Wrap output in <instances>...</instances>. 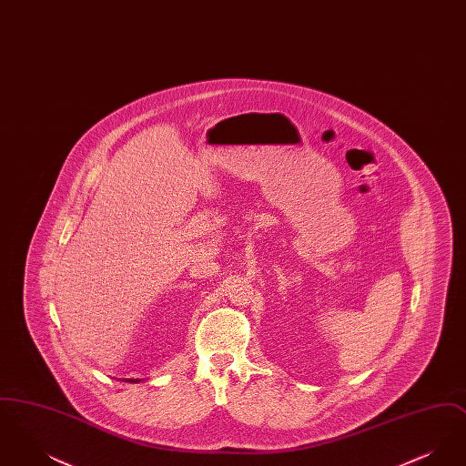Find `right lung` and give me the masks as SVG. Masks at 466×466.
<instances>
[{
  "label": "right lung",
  "instance_id": "obj_1",
  "mask_svg": "<svg viewBox=\"0 0 466 466\" xmlns=\"http://www.w3.org/2000/svg\"><path fill=\"white\" fill-rule=\"evenodd\" d=\"M124 380H127V382H141V379H124Z\"/></svg>",
  "mask_w": 466,
  "mask_h": 466
}]
</instances>
